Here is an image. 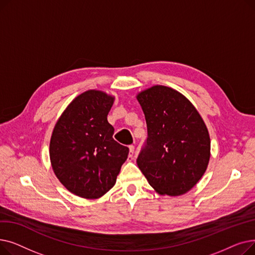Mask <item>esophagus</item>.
<instances>
[{"label":"esophagus","mask_w":255,"mask_h":255,"mask_svg":"<svg viewBox=\"0 0 255 255\" xmlns=\"http://www.w3.org/2000/svg\"><path fill=\"white\" fill-rule=\"evenodd\" d=\"M134 159V146L130 145L129 146V155H128V160L131 161V160Z\"/></svg>","instance_id":"34e87169"}]
</instances>
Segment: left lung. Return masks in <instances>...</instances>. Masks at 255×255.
Wrapping results in <instances>:
<instances>
[{
	"label": "left lung",
	"instance_id": "left-lung-1",
	"mask_svg": "<svg viewBox=\"0 0 255 255\" xmlns=\"http://www.w3.org/2000/svg\"><path fill=\"white\" fill-rule=\"evenodd\" d=\"M148 138L137 165L160 195L191 190L207 170L211 156L208 128L195 106L177 90L156 85L136 95Z\"/></svg>",
	"mask_w": 255,
	"mask_h": 255
}]
</instances>
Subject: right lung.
<instances>
[{
    "label": "right lung",
    "instance_id": "obj_1",
    "mask_svg": "<svg viewBox=\"0 0 255 255\" xmlns=\"http://www.w3.org/2000/svg\"><path fill=\"white\" fill-rule=\"evenodd\" d=\"M115 96L88 90L66 107L53 127L49 158L65 188L87 199H97L116 184L129 149L114 138L107 121Z\"/></svg>",
    "mask_w": 255,
    "mask_h": 255
}]
</instances>
